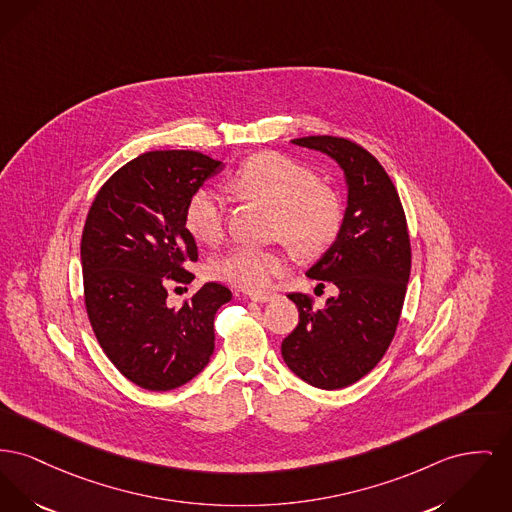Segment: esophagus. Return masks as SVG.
Instances as JSON below:
<instances>
[{
	"label": "esophagus",
	"instance_id": "esophagus-1",
	"mask_svg": "<svg viewBox=\"0 0 512 512\" xmlns=\"http://www.w3.org/2000/svg\"><path fill=\"white\" fill-rule=\"evenodd\" d=\"M249 298L253 301H257V303H269V301L274 300L276 296H274V294H251Z\"/></svg>",
	"mask_w": 512,
	"mask_h": 512
}]
</instances>
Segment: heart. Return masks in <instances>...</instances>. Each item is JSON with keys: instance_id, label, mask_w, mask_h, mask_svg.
<instances>
[{"instance_id": "b5f03b06", "label": "heart", "mask_w": 512, "mask_h": 512, "mask_svg": "<svg viewBox=\"0 0 512 512\" xmlns=\"http://www.w3.org/2000/svg\"><path fill=\"white\" fill-rule=\"evenodd\" d=\"M228 187L245 199L272 209V236L282 238L301 255L323 253L342 228V203L331 187L300 162L261 152L230 178ZM185 228L203 245H216L224 234L222 197L212 189H199L185 207ZM288 269L280 249L234 247L211 259L209 274L247 292H265L272 278Z\"/></svg>"}]
</instances>
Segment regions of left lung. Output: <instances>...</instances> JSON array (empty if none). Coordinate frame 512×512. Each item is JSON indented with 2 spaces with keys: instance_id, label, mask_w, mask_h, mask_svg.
<instances>
[{
  "instance_id": "obj_1",
  "label": "left lung",
  "mask_w": 512,
  "mask_h": 512,
  "mask_svg": "<svg viewBox=\"0 0 512 512\" xmlns=\"http://www.w3.org/2000/svg\"><path fill=\"white\" fill-rule=\"evenodd\" d=\"M298 147L323 152L344 172L348 203L342 228L305 272L336 286L323 309L290 294L300 323L282 340L286 365L311 387L336 391L367 375L391 346L412 267L406 216L385 168L360 145L331 135L300 137Z\"/></svg>"
}]
</instances>
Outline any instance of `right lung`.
Masks as SVG:
<instances>
[{"instance_id":"add662e5","label":"right lung","mask_w":512,"mask_h":512,"mask_svg":"<svg viewBox=\"0 0 512 512\" xmlns=\"http://www.w3.org/2000/svg\"><path fill=\"white\" fill-rule=\"evenodd\" d=\"M224 168L195 151L145 152L102 185L85 222V305L104 354L147 391H172L199 375L214 352V315L232 292L207 282L170 307L168 282L193 280L199 259L185 228L195 191Z\"/></svg>"}]
</instances>
